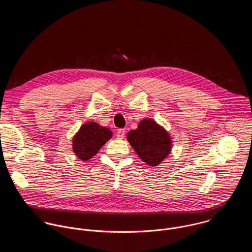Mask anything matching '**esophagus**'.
Masks as SVG:
<instances>
[{"label": "esophagus", "mask_w": 252, "mask_h": 252, "mask_svg": "<svg viewBox=\"0 0 252 252\" xmlns=\"http://www.w3.org/2000/svg\"><path fill=\"white\" fill-rule=\"evenodd\" d=\"M125 136V129H118L117 133H116V137L118 139H123Z\"/></svg>", "instance_id": "esophagus-1"}]
</instances>
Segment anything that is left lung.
<instances>
[{
    "label": "left lung",
    "mask_w": 252,
    "mask_h": 252,
    "mask_svg": "<svg viewBox=\"0 0 252 252\" xmlns=\"http://www.w3.org/2000/svg\"><path fill=\"white\" fill-rule=\"evenodd\" d=\"M127 140L138 156L150 166L159 165L172 150L169 133L150 118H144L136 130L128 132Z\"/></svg>",
    "instance_id": "left-lung-1"
}]
</instances>
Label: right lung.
<instances>
[{
    "mask_svg": "<svg viewBox=\"0 0 252 252\" xmlns=\"http://www.w3.org/2000/svg\"><path fill=\"white\" fill-rule=\"evenodd\" d=\"M112 137V132L94 121L83 124L73 136V153L80 160L86 162L93 158L101 147Z\"/></svg>",
    "mask_w": 252,
    "mask_h": 252,
    "instance_id": "right-lung-1",
    "label": "right lung"
}]
</instances>
